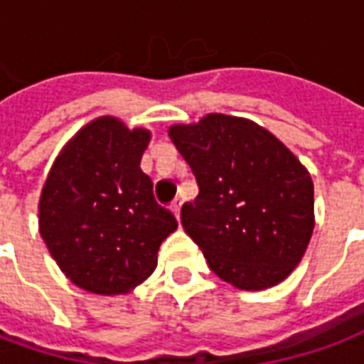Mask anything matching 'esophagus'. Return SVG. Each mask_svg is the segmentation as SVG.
Masks as SVG:
<instances>
[{
  "label": "esophagus",
  "instance_id": "obj_1",
  "mask_svg": "<svg viewBox=\"0 0 364 364\" xmlns=\"http://www.w3.org/2000/svg\"><path fill=\"white\" fill-rule=\"evenodd\" d=\"M180 205H182L180 201H174V203H172V213L176 215V219H180Z\"/></svg>",
  "mask_w": 364,
  "mask_h": 364
}]
</instances>
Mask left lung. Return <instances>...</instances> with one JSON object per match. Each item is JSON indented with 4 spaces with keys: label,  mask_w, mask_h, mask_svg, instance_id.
I'll return each instance as SVG.
<instances>
[{
    "label": "left lung",
    "mask_w": 364,
    "mask_h": 364,
    "mask_svg": "<svg viewBox=\"0 0 364 364\" xmlns=\"http://www.w3.org/2000/svg\"><path fill=\"white\" fill-rule=\"evenodd\" d=\"M168 135L200 188L182 205V227L211 272L244 291L285 279L314 229V184L301 161L262 126L225 114Z\"/></svg>",
    "instance_id": "8db88e82"
}]
</instances>
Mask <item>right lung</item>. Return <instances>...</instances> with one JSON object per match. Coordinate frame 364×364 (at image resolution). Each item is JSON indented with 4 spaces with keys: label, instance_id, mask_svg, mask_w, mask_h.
Masks as SVG:
<instances>
[{
    "label": "right lung",
    "instance_id": "obj_1",
    "mask_svg": "<svg viewBox=\"0 0 364 364\" xmlns=\"http://www.w3.org/2000/svg\"><path fill=\"white\" fill-rule=\"evenodd\" d=\"M149 132L116 118L87 124L55 159L42 188L41 235L77 287L120 294L147 279L178 221L139 168Z\"/></svg>",
    "mask_w": 364,
    "mask_h": 364
}]
</instances>
